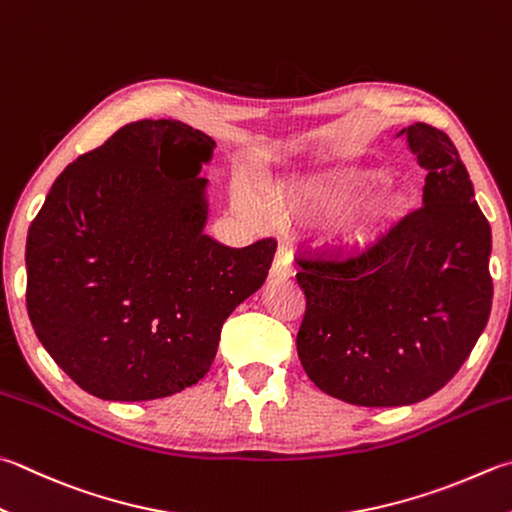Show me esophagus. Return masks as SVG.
Instances as JSON below:
<instances>
[{
	"label": "esophagus",
	"mask_w": 512,
	"mask_h": 512,
	"mask_svg": "<svg viewBox=\"0 0 512 512\" xmlns=\"http://www.w3.org/2000/svg\"><path fill=\"white\" fill-rule=\"evenodd\" d=\"M272 278H289L294 274V267H292V256H289V252L285 247H278L276 252V258H274V265H272Z\"/></svg>",
	"instance_id": "1"
}]
</instances>
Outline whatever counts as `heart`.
Listing matches in <instances>:
<instances>
[{"label":"heart","mask_w":512,"mask_h":512,"mask_svg":"<svg viewBox=\"0 0 512 512\" xmlns=\"http://www.w3.org/2000/svg\"><path fill=\"white\" fill-rule=\"evenodd\" d=\"M388 180V173L376 167H359V169H347L339 173L334 180L327 182L323 187L307 189V191H281V194L272 196V209L276 216H292L296 211H301L307 202L314 200H347L363 194L381 182ZM231 205L236 211L245 214L252 220H265L267 218V202L265 198L256 194V191H249L243 185H236L231 191ZM406 205V196H403L401 189H385L379 196H374L363 211L356 216L350 225H347V236L350 238H361L368 234L370 229L388 223Z\"/></svg>","instance_id":"heart-1"}]
</instances>
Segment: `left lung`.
Wrapping results in <instances>:
<instances>
[{
  "label": "left lung",
  "instance_id": "1",
  "mask_svg": "<svg viewBox=\"0 0 512 512\" xmlns=\"http://www.w3.org/2000/svg\"><path fill=\"white\" fill-rule=\"evenodd\" d=\"M426 169L423 207L354 252L298 258L307 298L298 359L318 390L352 406H410L464 365L493 305V234L446 133L401 129Z\"/></svg>",
  "mask_w": 512,
  "mask_h": 512
}]
</instances>
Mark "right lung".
I'll list each match as a JSON object with an SVG mask.
<instances>
[{
	"label": "right lung",
	"instance_id": "add662e5",
	"mask_svg": "<svg viewBox=\"0 0 512 512\" xmlns=\"http://www.w3.org/2000/svg\"><path fill=\"white\" fill-rule=\"evenodd\" d=\"M214 149L178 120L131 122L57 176L28 229V318L93 397L198 383L227 316L265 283L276 240L236 249L205 234Z\"/></svg>",
	"mask_w": 512,
	"mask_h": 512
}]
</instances>
